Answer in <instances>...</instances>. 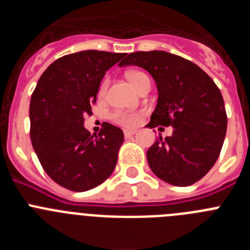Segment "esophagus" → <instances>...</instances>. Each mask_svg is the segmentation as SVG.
<instances>
[{"instance_id": "obj_1", "label": "esophagus", "mask_w": 250, "mask_h": 250, "mask_svg": "<svg viewBox=\"0 0 250 250\" xmlns=\"http://www.w3.org/2000/svg\"><path fill=\"white\" fill-rule=\"evenodd\" d=\"M136 134V131L135 130H125V131H124V136H125V138H130V136H134Z\"/></svg>"}]
</instances>
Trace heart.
Segmentation results:
<instances>
[{
  "label": "heart",
  "mask_w": 250,
  "mask_h": 250,
  "mask_svg": "<svg viewBox=\"0 0 250 250\" xmlns=\"http://www.w3.org/2000/svg\"><path fill=\"white\" fill-rule=\"evenodd\" d=\"M127 79H129V81L132 83V86H134L136 90H139L141 83H144L145 80H149V77H147L144 72L140 71L129 72V74H127ZM106 89H107V81H104L100 85V89H99V95L103 96L106 92ZM112 119H114L118 124L123 125V126H135L136 124L139 123V120H140V114L129 111H116L112 115Z\"/></svg>",
  "instance_id": "obj_1"
}]
</instances>
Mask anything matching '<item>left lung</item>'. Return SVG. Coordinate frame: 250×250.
I'll use <instances>...</instances> for the list:
<instances>
[{
    "instance_id": "obj_1",
    "label": "left lung",
    "mask_w": 250,
    "mask_h": 250,
    "mask_svg": "<svg viewBox=\"0 0 250 250\" xmlns=\"http://www.w3.org/2000/svg\"><path fill=\"white\" fill-rule=\"evenodd\" d=\"M126 65L143 67L156 83L147 126H173V135L159 136L147 150L150 169L175 187L194 184L213 167L224 143L228 119L220 90L199 66L167 51L132 52L119 63Z\"/></svg>"
}]
</instances>
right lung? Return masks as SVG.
<instances>
[{
    "instance_id": "obj_1",
    "label": "right lung",
    "mask_w": 250,
    "mask_h": 250,
    "mask_svg": "<svg viewBox=\"0 0 250 250\" xmlns=\"http://www.w3.org/2000/svg\"><path fill=\"white\" fill-rule=\"evenodd\" d=\"M126 54L86 50L60 57L45 70L30 101L31 143L55 183L86 191L112 174L124 132L109 123L99 135L83 126L110 67Z\"/></svg>"
}]
</instances>
